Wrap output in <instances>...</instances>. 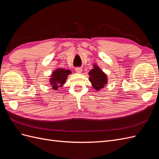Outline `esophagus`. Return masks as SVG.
I'll return each mask as SVG.
<instances>
[{
  "mask_svg": "<svg viewBox=\"0 0 159 159\" xmlns=\"http://www.w3.org/2000/svg\"><path fill=\"white\" fill-rule=\"evenodd\" d=\"M75 71L77 72V73H81V72H82V69H81V68H76Z\"/></svg>",
  "mask_w": 159,
  "mask_h": 159,
  "instance_id": "obj_1",
  "label": "esophagus"
}]
</instances>
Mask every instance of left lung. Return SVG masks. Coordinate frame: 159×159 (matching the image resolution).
<instances>
[{
	"mask_svg": "<svg viewBox=\"0 0 159 159\" xmlns=\"http://www.w3.org/2000/svg\"><path fill=\"white\" fill-rule=\"evenodd\" d=\"M89 75L90 82L96 91L101 90L107 84V75L96 64H93V68L89 71Z\"/></svg>",
	"mask_w": 159,
	"mask_h": 159,
	"instance_id": "obj_1",
	"label": "left lung"
}]
</instances>
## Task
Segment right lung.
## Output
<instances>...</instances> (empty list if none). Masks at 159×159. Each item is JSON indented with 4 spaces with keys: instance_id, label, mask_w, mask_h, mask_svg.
Masks as SVG:
<instances>
[{
    "instance_id": "add662e5",
    "label": "right lung",
    "mask_w": 159,
    "mask_h": 159,
    "mask_svg": "<svg viewBox=\"0 0 159 159\" xmlns=\"http://www.w3.org/2000/svg\"><path fill=\"white\" fill-rule=\"evenodd\" d=\"M70 74H71V71L69 70L63 68H57L55 70L52 72L50 78V84L52 85V89L57 91L58 88L63 87L67 78Z\"/></svg>"
}]
</instances>
